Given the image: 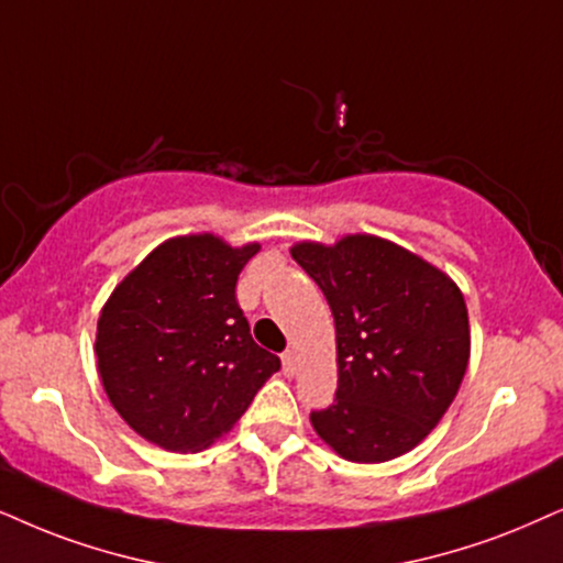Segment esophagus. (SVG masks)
I'll list each match as a JSON object with an SVG mask.
<instances>
[{
  "label": "esophagus",
  "instance_id": "esophagus-1",
  "mask_svg": "<svg viewBox=\"0 0 563 563\" xmlns=\"http://www.w3.org/2000/svg\"><path fill=\"white\" fill-rule=\"evenodd\" d=\"M283 372H286L288 376H294L298 372V355H296V351L283 353Z\"/></svg>",
  "mask_w": 563,
  "mask_h": 563
}]
</instances>
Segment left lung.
I'll list each match as a JSON object with an SVG mask.
<instances>
[{"instance_id":"left-lung-1","label":"left lung","mask_w":563,"mask_h":563,"mask_svg":"<svg viewBox=\"0 0 563 563\" xmlns=\"http://www.w3.org/2000/svg\"><path fill=\"white\" fill-rule=\"evenodd\" d=\"M294 260L322 288L334 317L338 393L311 426L351 462H387L429 437L457 395L471 324L462 290L439 267L353 233L301 241Z\"/></svg>"}]
</instances>
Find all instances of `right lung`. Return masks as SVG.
I'll use <instances>...</instances> for the list:
<instances>
[{
  "label": "right lung",
  "instance_id": "add662e5",
  "mask_svg": "<svg viewBox=\"0 0 563 563\" xmlns=\"http://www.w3.org/2000/svg\"><path fill=\"white\" fill-rule=\"evenodd\" d=\"M257 252L212 233L176 236L113 288L98 317V374L142 439L168 452L205 450L280 368L236 301L239 273Z\"/></svg>",
  "mask_w": 563,
  "mask_h": 563
}]
</instances>
